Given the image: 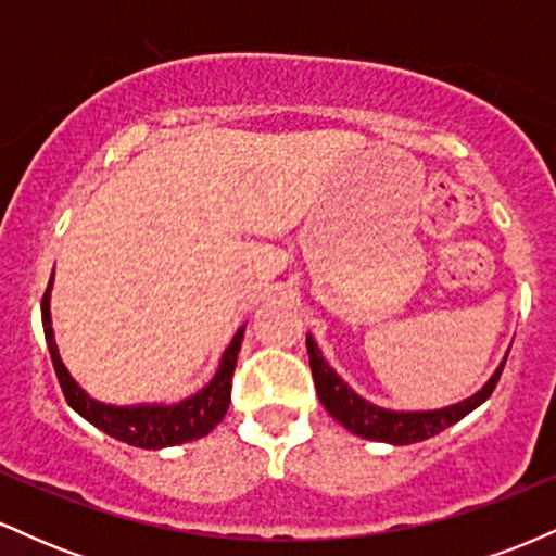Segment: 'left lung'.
<instances>
[{
  "label": "left lung",
  "instance_id": "1",
  "mask_svg": "<svg viewBox=\"0 0 556 556\" xmlns=\"http://www.w3.org/2000/svg\"><path fill=\"white\" fill-rule=\"evenodd\" d=\"M305 348H308L311 374H314L318 400L327 407L329 416L340 420L344 429L353 431L355 437L397 446L416 444L424 442V439L437 437V433L450 429L452 424L463 420L468 413H473L478 405H483V402L491 397V392H494L496 381H500L502 376L504 361H507L509 353V350L504 353L502 363L496 366V371L489 376L486 384L470 394V397L455 402V405L431 407V410H392V407L374 405L371 400L361 397V394L329 366L311 331L305 334Z\"/></svg>",
  "mask_w": 556,
  "mask_h": 556
}]
</instances>
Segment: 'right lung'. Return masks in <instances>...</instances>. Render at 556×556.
<instances>
[{"label":"right lung","instance_id":"1","mask_svg":"<svg viewBox=\"0 0 556 556\" xmlns=\"http://www.w3.org/2000/svg\"><path fill=\"white\" fill-rule=\"evenodd\" d=\"M52 287L54 274L41 300L43 334H47L56 379H60L67 405L73 407L80 418H86L88 424H93L99 431L110 433L112 439H119V442L130 446H140V450H164V446L193 442V439L206 437L216 424H222V418H225L229 407V389H232V374L235 366H238V353L242 344V334H245V324H242V327L235 331L232 340H229L212 381L203 384L198 392L190 394V397H185L180 402H136V405H114V402H101L91 397V394L73 379V374L67 371L52 329Z\"/></svg>","mask_w":556,"mask_h":556}]
</instances>
